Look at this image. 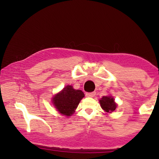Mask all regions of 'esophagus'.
<instances>
[{"mask_svg":"<svg viewBox=\"0 0 159 159\" xmlns=\"http://www.w3.org/2000/svg\"><path fill=\"white\" fill-rule=\"evenodd\" d=\"M95 94V92H91V93H86V96L87 97H94Z\"/></svg>","mask_w":159,"mask_h":159,"instance_id":"obj_1","label":"esophagus"}]
</instances>
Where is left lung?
<instances>
[{
    "mask_svg": "<svg viewBox=\"0 0 159 159\" xmlns=\"http://www.w3.org/2000/svg\"><path fill=\"white\" fill-rule=\"evenodd\" d=\"M100 103L103 109L106 112H112L116 109V104L114 100L111 96H103L100 100Z\"/></svg>",
    "mask_w": 159,
    "mask_h": 159,
    "instance_id": "8db88e82",
    "label": "left lung"
}]
</instances>
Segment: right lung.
I'll return each instance as SVG.
<instances>
[{
  "mask_svg": "<svg viewBox=\"0 0 159 159\" xmlns=\"http://www.w3.org/2000/svg\"><path fill=\"white\" fill-rule=\"evenodd\" d=\"M84 96V94L82 90H75L72 86L67 85L61 92L54 96L53 103L58 111L69 116L74 114Z\"/></svg>",
  "mask_w": 159,
  "mask_h": 159,
  "instance_id": "obj_1",
  "label": "right lung"
}]
</instances>
